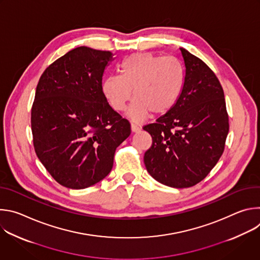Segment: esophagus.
<instances>
[{"label":"esophagus","instance_id":"34e87169","mask_svg":"<svg viewBox=\"0 0 260 260\" xmlns=\"http://www.w3.org/2000/svg\"><path fill=\"white\" fill-rule=\"evenodd\" d=\"M131 127H132V132L133 133H138V132H140V126H138L137 124H135V123H132V125H131Z\"/></svg>","mask_w":260,"mask_h":260}]
</instances>
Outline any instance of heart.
<instances>
[{
  "label": "heart",
  "instance_id": "heart-1",
  "mask_svg": "<svg viewBox=\"0 0 260 260\" xmlns=\"http://www.w3.org/2000/svg\"><path fill=\"white\" fill-rule=\"evenodd\" d=\"M121 75L103 80L102 91L117 112L123 111L134 93L127 115L136 122L150 116L165 115L177 105L185 86L186 73L181 61L151 52L134 53L119 66Z\"/></svg>",
  "mask_w": 260,
  "mask_h": 260
}]
</instances>
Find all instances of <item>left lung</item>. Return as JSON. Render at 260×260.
Masks as SVG:
<instances>
[{
	"mask_svg": "<svg viewBox=\"0 0 260 260\" xmlns=\"http://www.w3.org/2000/svg\"><path fill=\"white\" fill-rule=\"evenodd\" d=\"M186 80L177 105L155 123L143 126L152 137L145 167L156 181L187 188L204 180L224 151L230 131L223 88L199 57L180 48Z\"/></svg>",
	"mask_w": 260,
	"mask_h": 260,
	"instance_id": "8db88e82",
	"label": "left lung"
}]
</instances>
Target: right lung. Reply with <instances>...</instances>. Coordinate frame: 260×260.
<instances>
[{
	"label": "right lung",
	"instance_id": "add662e5",
	"mask_svg": "<svg viewBox=\"0 0 260 260\" xmlns=\"http://www.w3.org/2000/svg\"><path fill=\"white\" fill-rule=\"evenodd\" d=\"M110 51L81 46L53 61L41 75L31 106L37 156L60 185L82 189L103 180L131 124L102 91Z\"/></svg>",
	"mask_w": 260,
	"mask_h": 260
}]
</instances>
